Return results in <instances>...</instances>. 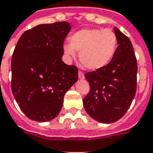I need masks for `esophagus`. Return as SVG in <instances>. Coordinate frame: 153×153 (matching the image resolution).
<instances>
[{
	"label": "esophagus",
	"mask_w": 153,
	"mask_h": 153,
	"mask_svg": "<svg viewBox=\"0 0 153 153\" xmlns=\"http://www.w3.org/2000/svg\"><path fill=\"white\" fill-rule=\"evenodd\" d=\"M79 78L80 79H84V74L82 71H79Z\"/></svg>",
	"instance_id": "esophagus-1"
}]
</instances>
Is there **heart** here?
<instances>
[{"instance_id":"1","label":"heart","mask_w":153,"mask_h":153,"mask_svg":"<svg viewBox=\"0 0 153 153\" xmlns=\"http://www.w3.org/2000/svg\"><path fill=\"white\" fill-rule=\"evenodd\" d=\"M69 43L63 45L66 57L73 59L79 51V60L89 70L106 67L116 54L117 37L111 30L97 28L81 29L69 36Z\"/></svg>"}]
</instances>
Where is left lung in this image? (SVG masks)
<instances>
[{
  "mask_svg": "<svg viewBox=\"0 0 153 153\" xmlns=\"http://www.w3.org/2000/svg\"><path fill=\"white\" fill-rule=\"evenodd\" d=\"M117 48L109 64L99 70L85 74L90 90L83 100L84 109L92 118L102 123L119 120L135 97L137 65L128 37L117 27Z\"/></svg>",
  "mask_w": 153,
  "mask_h": 153,
  "instance_id": "left-lung-1",
  "label": "left lung"
}]
</instances>
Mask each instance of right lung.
Returning <instances> with one entry per match:
<instances>
[{"mask_svg": "<svg viewBox=\"0 0 153 153\" xmlns=\"http://www.w3.org/2000/svg\"><path fill=\"white\" fill-rule=\"evenodd\" d=\"M68 22L41 24L25 31L11 59V90L30 119L51 121L57 117L65 93L78 80V69L62 61Z\"/></svg>", "mask_w": 153, "mask_h": 153, "instance_id": "add662e5", "label": "right lung"}]
</instances>
